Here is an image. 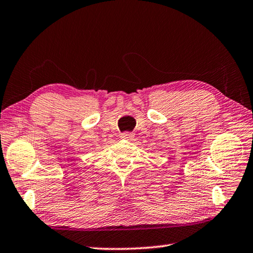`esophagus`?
I'll return each instance as SVG.
<instances>
[{
  "label": "esophagus",
  "instance_id": "34e87169",
  "mask_svg": "<svg viewBox=\"0 0 253 253\" xmlns=\"http://www.w3.org/2000/svg\"><path fill=\"white\" fill-rule=\"evenodd\" d=\"M131 137H132L131 132H123V134H122V138L128 139V138H131Z\"/></svg>",
  "mask_w": 253,
  "mask_h": 253
}]
</instances>
